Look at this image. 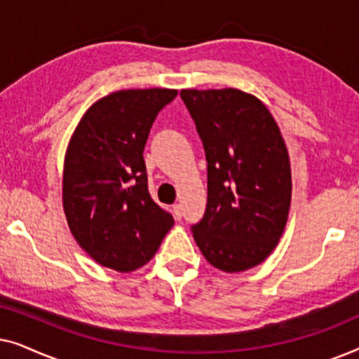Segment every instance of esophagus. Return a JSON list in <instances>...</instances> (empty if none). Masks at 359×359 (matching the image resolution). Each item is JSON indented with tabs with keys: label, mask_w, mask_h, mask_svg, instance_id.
<instances>
[{
	"label": "esophagus",
	"mask_w": 359,
	"mask_h": 359,
	"mask_svg": "<svg viewBox=\"0 0 359 359\" xmlns=\"http://www.w3.org/2000/svg\"><path fill=\"white\" fill-rule=\"evenodd\" d=\"M173 214H175V219L176 220H181V217H183V209H181L180 204H175L173 205Z\"/></svg>",
	"instance_id": "obj_1"
}]
</instances>
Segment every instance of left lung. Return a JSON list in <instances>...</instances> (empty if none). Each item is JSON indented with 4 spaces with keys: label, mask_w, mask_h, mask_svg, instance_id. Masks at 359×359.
Segmentation results:
<instances>
[{
    "label": "left lung",
    "mask_w": 359,
    "mask_h": 359,
    "mask_svg": "<svg viewBox=\"0 0 359 359\" xmlns=\"http://www.w3.org/2000/svg\"><path fill=\"white\" fill-rule=\"evenodd\" d=\"M208 160V205L191 225L212 266H257L281 238L291 205V165L271 112L247 93L183 90Z\"/></svg>",
    "instance_id": "obj_1"
}]
</instances>
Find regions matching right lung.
I'll list each match as a JSON object with an SVG mask.
<instances>
[{
	"instance_id": "1",
	"label": "right lung",
	"mask_w": 359,
	"mask_h": 359,
	"mask_svg": "<svg viewBox=\"0 0 359 359\" xmlns=\"http://www.w3.org/2000/svg\"><path fill=\"white\" fill-rule=\"evenodd\" d=\"M176 90H124L96 101L78 124L63 168V209L73 237L102 266H144L173 227L151 199L144 160L150 129Z\"/></svg>"
}]
</instances>
